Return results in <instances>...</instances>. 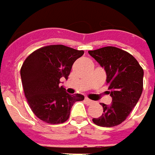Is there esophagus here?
Instances as JSON below:
<instances>
[{
    "instance_id": "esophagus-1",
    "label": "esophagus",
    "mask_w": 155,
    "mask_h": 155,
    "mask_svg": "<svg viewBox=\"0 0 155 155\" xmlns=\"http://www.w3.org/2000/svg\"><path fill=\"white\" fill-rule=\"evenodd\" d=\"M84 101H85V102H86L88 105H90V104H91V103L93 102L92 101H91V100H90V99H88V98H85V99H84Z\"/></svg>"
}]
</instances>
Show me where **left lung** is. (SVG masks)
<instances>
[{
  "instance_id": "obj_1",
  "label": "left lung",
  "mask_w": 155,
  "mask_h": 155,
  "mask_svg": "<svg viewBox=\"0 0 155 155\" xmlns=\"http://www.w3.org/2000/svg\"><path fill=\"white\" fill-rule=\"evenodd\" d=\"M89 54L105 69L108 93L112 97L110 105L102 103V115L92 121L103 127L117 126L127 119L139 101L143 70L132 54L117 47H105Z\"/></svg>"
}]
</instances>
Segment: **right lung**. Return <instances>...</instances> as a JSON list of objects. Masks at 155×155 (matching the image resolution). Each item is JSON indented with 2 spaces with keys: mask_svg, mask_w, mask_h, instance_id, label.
Returning <instances> with one entry per match:
<instances>
[{
  "mask_svg": "<svg viewBox=\"0 0 155 155\" xmlns=\"http://www.w3.org/2000/svg\"><path fill=\"white\" fill-rule=\"evenodd\" d=\"M84 52L64 45L37 49L24 61L20 76L24 93L33 113L48 124H61L70 117L73 105L84 100L81 94L70 95L61 79H68L74 63Z\"/></svg>",
  "mask_w": 155,
  "mask_h": 155,
  "instance_id": "1",
  "label": "right lung"
}]
</instances>
